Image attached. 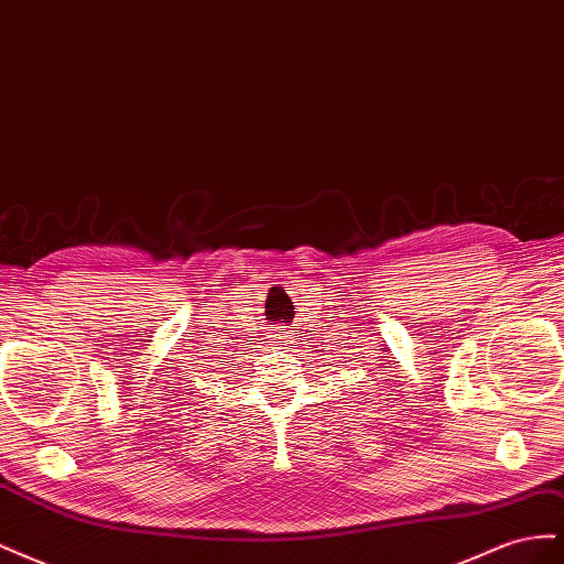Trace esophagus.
<instances>
[{
    "label": "esophagus",
    "instance_id": "obj_1",
    "mask_svg": "<svg viewBox=\"0 0 564 564\" xmlns=\"http://www.w3.org/2000/svg\"><path fill=\"white\" fill-rule=\"evenodd\" d=\"M292 340H294V336H289V332H284V329H275V332H272V336H270V344L272 346H280V348L292 346Z\"/></svg>",
    "mask_w": 564,
    "mask_h": 564
}]
</instances>
